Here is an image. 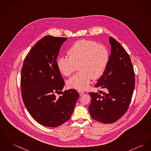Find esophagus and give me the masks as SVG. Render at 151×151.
Returning a JSON list of instances; mask_svg holds the SVG:
<instances>
[{
  "label": "esophagus",
  "mask_w": 151,
  "mask_h": 151,
  "mask_svg": "<svg viewBox=\"0 0 151 151\" xmlns=\"http://www.w3.org/2000/svg\"><path fill=\"white\" fill-rule=\"evenodd\" d=\"M78 93H79V94H80V96H81V95H82L83 93H84V92L83 91H80V90H78Z\"/></svg>",
  "instance_id": "obj_1"
}]
</instances>
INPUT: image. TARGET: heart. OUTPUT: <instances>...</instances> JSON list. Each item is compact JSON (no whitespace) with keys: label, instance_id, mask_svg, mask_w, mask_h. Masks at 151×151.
<instances>
[{"label":"heart","instance_id":"1","mask_svg":"<svg viewBox=\"0 0 151 151\" xmlns=\"http://www.w3.org/2000/svg\"><path fill=\"white\" fill-rule=\"evenodd\" d=\"M69 58L60 57L57 65L60 73L68 77L75 71H80L67 81L73 89L84 90L89 87L91 79L100 78L105 70L109 58L107 49L96 42L82 40L75 42L67 51Z\"/></svg>","mask_w":151,"mask_h":151}]
</instances>
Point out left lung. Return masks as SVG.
Instances as JSON below:
<instances>
[{
	"instance_id": "8db88e82",
	"label": "left lung",
	"mask_w": 151,
	"mask_h": 151,
	"mask_svg": "<svg viewBox=\"0 0 151 151\" xmlns=\"http://www.w3.org/2000/svg\"><path fill=\"white\" fill-rule=\"evenodd\" d=\"M109 43L111 52L106 68L94 85L105 91L89 93L91 117L104 124L114 122L126 113L135 85L134 72L129 54L111 37Z\"/></svg>"
}]
</instances>
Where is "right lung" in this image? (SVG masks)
Masks as SVG:
<instances>
[{
	"label": "right lung",
	"mask_w": 151,
	"mask_h": 151,
	"mask_svg": "<svg viewBox=\"0 0 151 151\" xmlns=\"http://www.w3.org/2000/svg\"><path fill=\"white\" fill-rule=\"evenodd\" d=\"M67 38L47 35L27 54L21 70L23 101L31 117L42 125L57 127L69 120L79 97L78 91L63 92L65 82L57 65L62 45ZM61 92L57 98L55 94Z\"/></svg>",
	"instance_id": "obj_1"
}]
</instances>
